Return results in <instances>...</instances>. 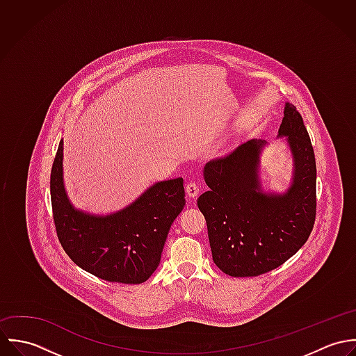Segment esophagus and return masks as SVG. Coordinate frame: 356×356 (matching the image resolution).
I'll use <instances>...</instances> for the list:
<instances>
[{
  "label": "esophagus",
  "instance_id": "34e87169",
  "mask_svg": "<svg viewBox=\"0 0 356 356\" xmlns=\"http://www.w3.org/2000/svg\"><path fill=\"white\" fill-rule=\"evenodd\" d=\"M185 191H186V195L193 199V197H196V196L199 195V185H197L196 182H189V184L186 185Z\"/></svg>",
  "mask_w": 356,
  "mask_h": 356
}]
</instances>
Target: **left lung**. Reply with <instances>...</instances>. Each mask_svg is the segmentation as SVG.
I'll list each match as a JSON object with an SVG mask.
<instances>
[{"instance_id":"obj_1","label":"left lung","mask_w":356,"mask_h":356,"mask_svg":"<svg viewBox=\"0 0 356 356\" xmlns=\"http://www.w3.org/2000/svg\"><path fill=\"white\" fill-rule=\"evenodd\" d=\"M293 156V181L284 195L264 193L257 174L261 140L241 144L204 167L209 191L197 199L213 263L232 277L268 273L308 240L316 215L315 154L303 118L286 102L278 130Z\"/></svg>"}]
</instances>
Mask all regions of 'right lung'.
<instances>
[{
    "label": "right lung",
    "instance_id": "right-lung-1",
    "mask_svg": "<svg viewBox=\"0 0 356 356\" xmlns=\"http://www.w3.org/2000/svg\"><path fill=\"white\" fill-rule=\"evenodd\" d=\"M51 200L58 241L85 271L109 282H145L160 263L174 219L185 205L184 179L152 185L129 207L90 215L70 203L63 184V140L51 165Z\"/></svg>",
    "mask_w": 356,
    "mask_h": 356
}]
</instances>
